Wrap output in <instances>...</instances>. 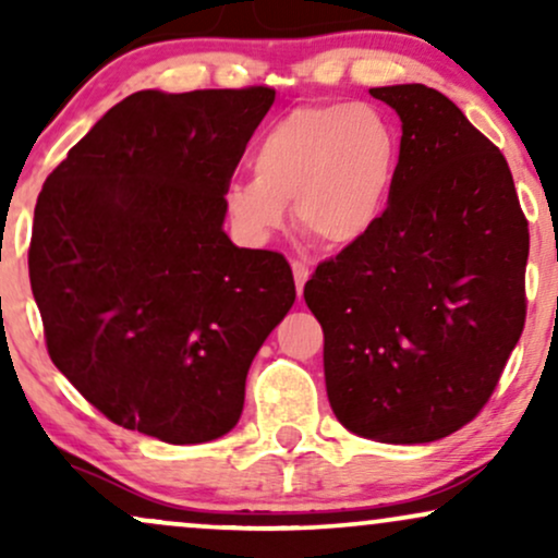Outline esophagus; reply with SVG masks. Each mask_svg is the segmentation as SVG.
<instances>
[{
    "mask_svg": "<svg viewBox=\"0 0 558 558\" xmlns=\"http://www.w3.org/2000/svg\"><path fill=\"white\" fill-rule=\"evenodd\" d=\"M291 270H293V280H296V291H299V296H301V293H304L306 280H310V267L301 265V262H293Z\"/></svg>",
    "mask_w": 558,
    "mask_h": 558,
    "instance_id": "obj_1",
    "label": "esophagus"
}]
</instances>
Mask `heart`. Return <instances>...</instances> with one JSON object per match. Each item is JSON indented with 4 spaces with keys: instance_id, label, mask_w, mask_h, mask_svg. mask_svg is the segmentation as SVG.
I'll return each mask as SVG.
<instances>
[{
    "instance_id": "b5f03b06",
    "label": "heart",
    "mask_w": 558,
    "mask_h": 558,
    "mask_svg": "<svg viewBox=\"0 0 558 558\" xmlns=\"http://www.w3.org/2000/svg\"><path fill=\"white\" fill-rule=\"evenodd\" d=\"M254 175L233 178L222 204L235 233L262 246L286 226L288 202L299 228L330 248L354 246L380 226L399 138L369 105H306L283 114L254 146Z\"/></svg>"
}]
</instances>
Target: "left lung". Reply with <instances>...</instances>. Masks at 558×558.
I'll return each mask as SVG.
<instances>
[{"instance_id":"obj_1","label":"left lung","mask_w":558,"mask_h":558,"mask_svg":"<svg viewBox=\"0 0 558 558\" xmlns=\"http://www.w3.org/2000/svg\"><path fill=\"white\" fill-rule=\"evenodd\" d=\"M401 120L388 209L323 262L304 299L345 430L433 444L490 399L524 328L527 220L501 151L422 83L369 88Z\"/></svg>"}]
</instances>
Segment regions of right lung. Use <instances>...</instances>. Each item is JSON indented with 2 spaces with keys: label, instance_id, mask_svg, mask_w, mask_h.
Masks as SVG:
<instances>
[{
  "label": "right lung",
  "instance_id": "obj_1",
  "mask_svg": "<svg viewBox=\"0 0 558 558\" xmlns=\"http://www.w3.org/2000/svg\"><path fill=\"white\" fill-rule=\"evenodd\" d=\"M272 101L265 86L136 92L38 194L28 272L49 356L125 430L175 446L233 430L252 360L296 301L280 254L222 230Z\"/></svg>",
  "mask_w": 558,
  "mask_h": 558
}]
</instances>
